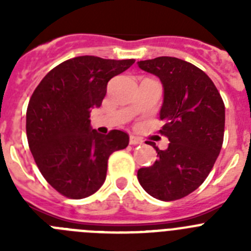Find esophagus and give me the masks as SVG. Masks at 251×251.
I'll use <instances>...</instances> for the list:
<instances>
[{
  "instance_id": "34e87169",
  "label": "esophagus",
  "mask_w": 251,
  "mask_h": 251,
  "mask_svg": "<svg viewBox=\"0 0 251 251\" xmlns=\"http://www.w3.org/2000/svg\"><path fill=\"white\" fill-rule=\"evenodd\" d=\"M142 139L139 138V137H136V136H130L129 137V143L132 146H137V145H142Z\"/></svg>"
}]
</instances>
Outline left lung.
<instances>
[{
	"instance_id": "left-lung-1",
	"label": "left lung",
	"mask_w": 251,
	"mask_h": 251,
	"mask_svg": "<svg viewBox=\"0 0 251 251\" xmlns=\"http://www.w3.org/2000/svg\"><path fill=\"white\" fill-rule=\"evenodd\" d=\"M137 64L161 80L159 118L165 126L159 132L170 141L165 151L152 145L156 162L139 168L137 177L157 200H178L195 191L214 167L224 141L225 105L211 79L191 63L159 56Z\"/></svg>"
}]
</instances>
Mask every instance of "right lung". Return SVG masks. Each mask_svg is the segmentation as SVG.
<instances>
[{"label":"right lung","instance_id":"obj_1","mask_svg":"<svg viewBox=\"0 0 251 251\" xmlns=\"http://www.w3.org/2000/svg\"><path fill=\"white\" fill-rule=\"evenodd\" d=\"M134 60L77 56L55 66L28 101L26 134L40 172L69 199H84L105 181L108 158L129 143L126 132L100 134L90 127V112L101 105L106 84Z\"/></svg>","mask_w":251,"mask_h":251}]
</instances>
